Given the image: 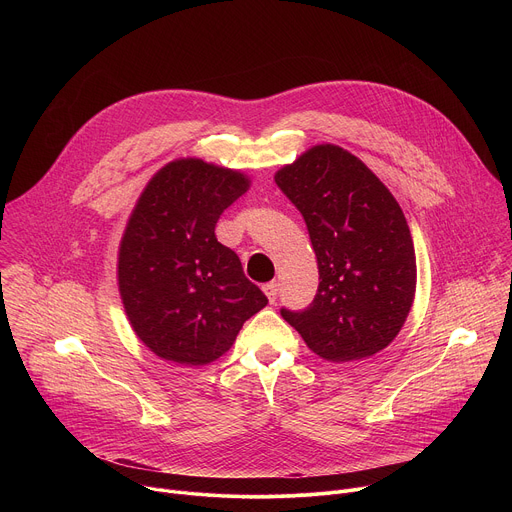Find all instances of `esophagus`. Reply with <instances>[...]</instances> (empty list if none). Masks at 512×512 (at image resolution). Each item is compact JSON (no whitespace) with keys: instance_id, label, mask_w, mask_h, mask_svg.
I'll return each instance as SVG.
<instances>
[{"instance_id":"34e87169","label":"esophagus","mask_w":512,"mask_h":512,"mask_svg":"<svg viewBox=\"0 0 512 512\" xmlns=\"http://www.w3.org/2000/svg\"><path fill=\"white\" fill-rule=\"evenodd\" d=\"M263 291H265V296H267V300H269L271 304L277 300V283H275V281L265 283V285H263Z\"/></svg>"}]
</instances>
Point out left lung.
<instances>
[{"instance_id":"8db88e82","label":"left lung","mask_w":512,"mask_h":512,"mask_svg":"<svg viewBox=\"0 0 512 512\" xmlns=\"http://www.w3.org/2000/svg\"><path fill=\"white\" fill-rule=\"evenodd\" d=\"M306 221L320 285L300 312L281 308L318 356L350 362L377 354L403 328L415 298V249L399 202L356 156L314 145L275 174Z\"/></svg>"}]
</instances>
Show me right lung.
<instances>
[{
  "instance_id": "obj_1",
  "label": "right lung",
  "mask_w": 512,
  "mask_h": 512,
  "mask_svg": "<svg viewBox=\"0 0 512 512\" xmlns=\"http://www.w3.org/2000/svg\"><path fill=\"white\" fill-rule=\"evenodd\" d=\"M247 190L245 174L198 158L166 164L143 188L121 239L117 279L133 332L160 358L208 364L267 306L237 253L214 235Z\"/></svg>"
}]
</instances>
